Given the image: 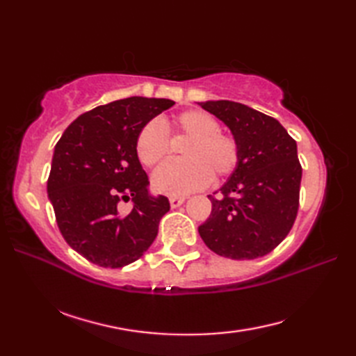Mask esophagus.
Here are the masks:
<instances>
[{"label": "esophagus", "mask_w": 356, "mask_h": 356, "mask_svg": "<svg viewBox=\"0 0 356 356\" xmlns=\"http://www.w3.org/2000/svg\"><path fill=\"white\" fill-rule=\"evenodd\" d=\"M185 200H186L185 197H177V195H172V197H170V205H171V208H177L182 205Z\"/></svg>", "instance_id": "esophagus-1"}]
</instances>
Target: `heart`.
<instances>
[{
    "label": "heart",
    "instance_id": "heart-1",
    "mask_svg": "<svg viewBox=\"0 0 356 356\" xmlns=\"http://www.w3.org/2000/svg\"><path fill=\"white\" fill-rule=\"evenodd\" d=\"M186 139L184 159L166 162L153 174L154 190L168 195H184L200 190L211 177L229 176L240 163V145L232 134L220 130L218 120L203 110H188L161 124L151 120L136 138V154L142 165L154 166L170 154L171 142Z\"/></svg>",
    "mask_w": 356,
    "mask_h": 356
}]
</instances>
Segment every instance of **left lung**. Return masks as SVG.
Listing matches in <instances>:
<instances>
[{
  "mask_svg": "<svg viewBox=\"0 0 356 356\" xmlns=\"http://www.w3.org/2000/svg\"><path fill=\"white\" fill-rule=\"evenodd\" d=\"M225 122L240 145V163L199 226L205 245L232 260H252L282 243L297 218L301 165L295 142L277 119L232 101L199 102Z\"/></svg>",
  "mask_w": 356,
  "mask_h": 356,
  "instance_id": "left-lung-1",
  "label": "left lung"
}]
</instances>
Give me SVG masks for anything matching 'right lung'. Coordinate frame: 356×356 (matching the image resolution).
Segmentation results:
<instances>
[{"label":"right lung","mask_w":356,"mask_h":356,"mask_svg":"<svg viewBox=\"0 0 356 356\" xmlns=\"http://www.w3.org/2000/svg\"><path fill=\"white\" fill-rule=\"evenodd\" d=\"M172 105L140 96L99 105L73 120L56 143L47 180L56 223L67 243L97 266L122 268L140 259L170 211L165 195L148 193L136 138ZM120 200H134L130 213L120 214Z\"/></svg>","instance_id":"obj_1"}]
</instances>
